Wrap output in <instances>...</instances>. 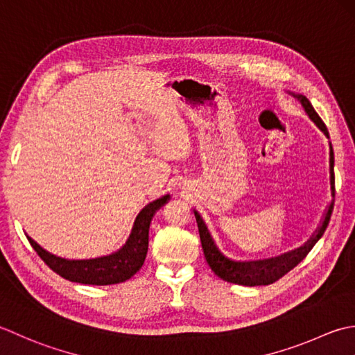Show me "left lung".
I'll return each instance as SVG.
<instances>
[{
  "mask_svg": "<svg viewBox=\"0 0 355 355\" xmlns=\"http://www.w3.org/2000/svg\"><path fill=\"white\" fill-rule=\"evenodd\" d=\"M291 95L300 101V104L303 108H305L309 119L322 130L324 136L329 137L327 125H324V122L320 119L319 114L315 113L314 107L311 105L308 98L303 95H295V93H291ZM329 182H331V190L334 193V153H332L331 144H329ZM332 208H334V202H331L329 204L320 227L315 231V234L311 237L303 247L294 251L285 252V254L277 256V257L263 259V260H250V262H237V260H231L227 256H223L219 251L218 245H216L211 233H209L207 223L204 222L202 216L196 211V209H194V216H196L202 250H204L207 263L209 265V268L214 271L216 276L220 277L222 280L230 282V284H237L243 286H259V285L274 284V282L279 280L280 277H284L286 272L291 271L294 266H297L302 260L306 257L308 252L313 250L317 241L323 236L324 230H327L331 219Z\"/></svg>",
  "mask_w": 355,
  "mask_h": 355,
  "instance_id": "obj_1",
  "label": "left lung"
}]
</instances>
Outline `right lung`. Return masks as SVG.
Wrapping results in <instances>:
<instances>
[{"label": "right lung", "mask_w": 355, "mask_h": 355, "mask_svg": "<svg viewBox=\"0 0 355 355\" xmlns=\"http://www.w3.org/2000/svg\"><path fill=\"white\" fill-rule=\"evenodd\" d=\"M170 194L159 198L141 209L135 220L132 233L124 247L110 256L85 260H70L58 257L40 247L32 237L28 242L38 256L61 277L84 285H113L128 280L141 270L148 251V230L155 213L167 204Z\"/></svg>", "instance_id": "obj_1"}]
</instances>
